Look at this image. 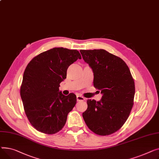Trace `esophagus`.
Segmentation results:
<instances>
[{"label":"esophagus","instance_id":"obj_1","mask_svg":"<svg viewBox=\"0 0 159 159\" xmlns=\"http://www.w3.org/2000/svg\"><path fill=\"white\" fill-rule=\"evenodd\" d=\"M76 99H77V101H84V100L85 99V98L83 97V96H79V95H78V96H76Z\"/></svg>","mask_w":159,"mask_h":159}]
</instances>
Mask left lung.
Masks as SVG:
<instances>
[{"instance_id":"1","label":"left lung","mask_w":159,"mask_h":159,"mask_svg":"<svg viewBox=\"0 0 159 159\" xmlns=\"http://www.w3.org/2000/svg\"><path fill=\"white\" fill-rule=\"evenodd\" d=\"M94 73V86L101 99L87 101L82 116L89 128L99 135L117 132L128 118L134 105L135 83L126 63L104 49L80 50Z\"/></svg>"}]
</instances>
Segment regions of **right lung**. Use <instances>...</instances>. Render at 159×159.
Segmentation results:
<instances>
[{
  "label": "right lung",
  "instance_id": "right-lung-1",
  "mask_svg": "<svg viewBox=\"0 0 159 159\" xmlns=\"http://www.w3.org/2000/svg\"><path fill=\"white\" fill-rule=\"evenodd\" d=\"M81 59L78 51L54 48L36 56L28 63L23 75L20 96L25 113L38 131L54 134L67 121L76 103V96L63 95L60 83L70 65Z\"/></svg>",
  "mask_w": 159,
  "mask_h": 159
}]
</instances>
